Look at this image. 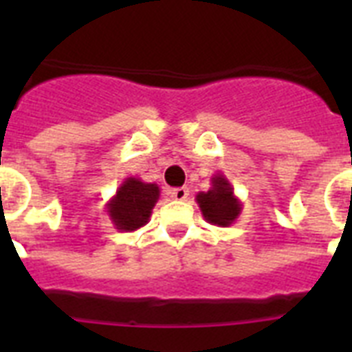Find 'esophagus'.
<instances>
[{
	"label": "esophagus",
	"mask_w": 352,
	"mask_h": 352,
	"mask_svg": "<svg viewBox=\"0 0 352 352\" xmlns=\"http://www.w3.org/2000/svg\"><path fill=\"white\" fill-rule=\"evenodd\" d=\"M170 195L175 199V201H186L188 195H190V192H188V188H184V186L173 188V190L170 192Z\"/></svg>",
	"instance_id": "1"
}]
</instances>
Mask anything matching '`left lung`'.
<instances>
[{"mask_svg": "<svg viewBox=\"0 0 352 352\" xmlns=\"http://www.w3.org/2000/svg\"><path fill=\"white\" fill-rule=\"evenodd\" d=\"M195 201L206 223L223 228L235 223L243 210V203L235 197L230 181L223 173H215L208 192H199Z\"/></svg>", "mask_w": 352, "mask_h": 352, "instance_id": "left-lung-1", "label": "left lung"}]
</instances>
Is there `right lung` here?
I'll list each match as a JSON object with an SVG mask.
<instances>
[{
  "label": "right lung",
  "instance_id": "1",
  "mask_svg": "<svg viewBox=\"0 0 352 352\" xmlns=\"http://www.w3.org/2000/svg\"><path fill=\"white\" fill-rule=\"evenodd\" d=\"M160 197L155 182H144L137 177H126L117 193L106 204L107 215L120 232H135L148 225L151 210Z\"/></svg>",
  "mask_w": 352,
  "mask_h": 352
}]
</instances>
